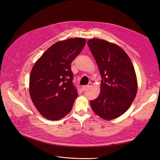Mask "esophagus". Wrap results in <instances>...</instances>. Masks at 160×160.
Here are the masks:
<instances>
[{
  "instance_id": "obj_1",
  "label": "esophagus",
  "mask_w": 160,
  "mask_h": 160,
  "mask_svg": "<svg viewBox=\"0 0 160 160\" xmlns=\"http://www.w3.org/2000/svg\"><path fill=\"white\" fill-rule=\"evenodd\" d=\"M91 86V83H88V85H87V86H83L82 87V91H86L89 88H90Z\"/></svg>"
}]
</instances>
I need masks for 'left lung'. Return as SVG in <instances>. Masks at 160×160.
I'll use <instances>...</instances> for the list:
<instances>
[{
  "mask_svg": "<svg viewBox=\"0 0 160 160\" xmlns=\"http://www.w3.org/2000/svg\"><path fill=\"white\" fill-rule=\"evenodd\" d=\"M88 47L101 75L98 97L91 100L92 110L101 118L112 120L126 112L136 98L138 82L129 56L116 44L91 39Z\"/></svg>",
  "mask_w": 160,
  "mask_h": 160,
  "instance_id": "left-lung-1",
  "label": "left lung"
}]
</instances>
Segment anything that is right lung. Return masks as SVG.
I'll list each match as a JSON object with an SVG mask.
<instances>
[{
  "instance_id": "right-lung-1",
  "label": "right lung",
  "mask_w": 160,
  "mask_h": 160,
  "mask_svg": "<svg viewBox=\"0 0 160 160\" xmlns=\"http://www.w3.org/2000/svg\"><path fill=\"white\" fill-rule=\"evenodd\" d=\"M86 43L84 38H79L58 41L33 65L30 75V95L45 118L60 120L71 111L78 93L72 83L71 63Z\"/></svg>"
}]
</instances>
